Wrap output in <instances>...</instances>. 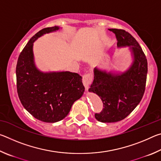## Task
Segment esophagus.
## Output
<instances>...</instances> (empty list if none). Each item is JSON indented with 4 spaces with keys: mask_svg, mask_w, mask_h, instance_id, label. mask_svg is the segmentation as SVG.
Segmentation results:
<instances>
[{
    "mask_svg": "<svg viewBox=\"0 0 161 161\" xmlns=\"http://www.w3.org/2000/svg\"><path fill=\"white\" fill-rule=\"evenodd\" d=\"M92 81V74H86L83 76L82 82L86 89H89V86Z\"/></svg>",
    "mask_w": 161,
    "mask_h": 161,
    "instance_id": "1",
    "label": "esophagus"
}]
</instances>
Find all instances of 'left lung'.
I'll list each match as a JSON object with an SVG mask.
<instances>
[{
	"mask_svg": "<svg viewBox=\"0 0 161 161\" xmlns=\"http://www.w3.org/2000/svg\"><path fill=\"white\" fill-rule=\"evenodd\" d=\"M117 40V47H129L132 56L130 67L124 72L94 69V81L89 92L97 94L103 103L95 118L102 123L121 121L134 110L142 99L146 88L148 63L136 39L124 30L108 29Z\"/></svg>",
	"mask_w": 161,
	"mask_h": 161,
	"instance_id": "8db88e82",
	"label": "left lung"
}]
</instances>
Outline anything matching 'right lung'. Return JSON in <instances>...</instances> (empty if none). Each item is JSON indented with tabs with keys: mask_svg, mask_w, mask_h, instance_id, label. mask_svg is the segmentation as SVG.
<instances>
[{
	"mask_svg": "<svg viewBox=\"0 0 161 161\" xmlns=\"http://www.w3.org/2000/svg\"><path fill=\"white\" fill-rule=\"evenodd\" d=\"M54 26L37 32L19 55L16 66L17 90L24 108L35 119L55 123L67 116L84 92L82 77L69 71L42 72L35 65L33 43L42 35L56 32Z\"/></svg>",
	"mask_w": 161,
	"mask_h": 161,
	"instance_id": "1",
	"label": "right lung"
}]
</instances>
